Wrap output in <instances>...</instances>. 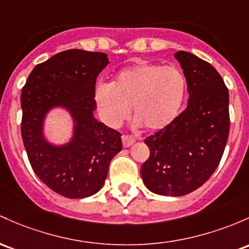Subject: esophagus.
<instances>
[{
	"label": "esophagus",
	"mask_w": 249,
	"mask_h": 249,
	"mask_svg": "<svg viewBox=\"0 0 249 249\" xmlns=\"http://www.w3.org/2000/svg\"><path fill=\"white\" fill-rule=\"evenodd\" d=\"M122 141H123V145L124 147H129L132 145V144H135V138L131 137V136H127V135H124L122 137Z\"/></svg>",
	"instance_id": "obj_1"
}]
</instances>
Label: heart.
<instances>
[{"label": "heart", "instance_id": "1", "mask_svg": "<svg viewBox=\"0 0 249 249\" xmlns=\"http://www.w3.org/2000/svg\"><path fill=\"white\" fill-rule=\"evenodd\" d=\"M185 93L187 80L178 68L141 61L122 71L111 85H100L95 98L110 126L122 124L132 106L136 124L157 132L177 118Z\"/></svg>", "mask_w": 249, "mask_h": 249}]
</instances>
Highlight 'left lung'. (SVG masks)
Returning <instances> with one entry per match:
<instances>
[{
	"mask_svg": "<svg viewBox=\"0 0 249 249\" xmlns=\"http://www.w3.org/2000/svg\"><path fill=\"white\" fill-rule=\"evenodd\" d=\"M175 58L187 80L185 110L147 137L150 156L142 165L145 187L163 196H183L204 184L216 170L229 133V93L207 61L179 51Z\"/></svg>",
	"mask_w": 249,
	"mask_h": 249,
	"instance_id": "1",
	"label": "left lung"
}]
</instances>
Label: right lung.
Masks as SVG:
<instances>
[{"label": "right lung", "mask_w": 249, "mask_h": 249, "mask_svg": "<svg viewBox=\"0 0 249 249\" xmlns=\"http://www.w3.org/2000/svg\"><path fill=\"white\" fill-rule=\"evenodd\" d=\"M107 54L68 49L36 65L21 94L24 149L36 176L59 195L85 198L105 182L112 158L122 150V135L95 119V80L108 65ZM54 108L73 120L72 137L54 144L44 120Z\"/></svg>", "instance_id": "add662e5"}]
</instances>
